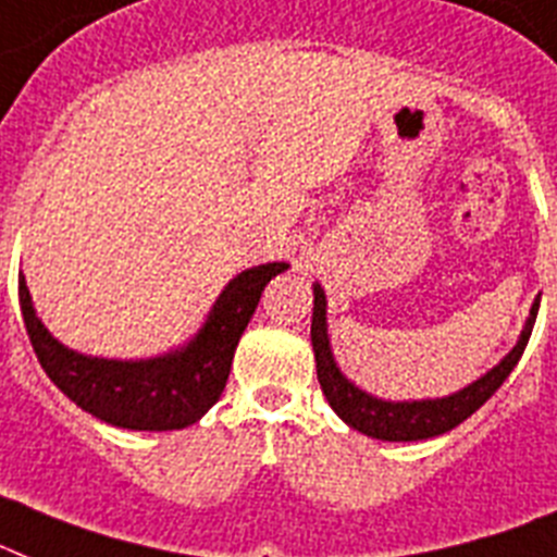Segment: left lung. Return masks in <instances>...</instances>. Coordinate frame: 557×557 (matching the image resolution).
<instances>
[{"label": "left lung", "instance_id": "8db88e82", "mask_svg": "<svg viewBox=\"0 0 557 557\" xmlns=\"http://www.w3.org/2000/svg\"><path fill=\"white\" fill-rule=\"evenodd\" d=\"M539 306L541 297H535L524 329L518 334V343L512 345L507 357L498 366L490 368L487 373H481L475 382L456 391V394L436 396V399H382V396H373L359 385H354L336 366L329 336V300H325V292H322L320 283H314L311 345H314L317 380H320L322 394L334 408V413L348 428L359 430L366 436L382 438V442H419V438L442 436V433L465 422L467 416H473L504 385V380L518 366V359H521L527 343H530Z\"/></svg>", "mask_w": 557, "mask_h": 557}]
</instances>
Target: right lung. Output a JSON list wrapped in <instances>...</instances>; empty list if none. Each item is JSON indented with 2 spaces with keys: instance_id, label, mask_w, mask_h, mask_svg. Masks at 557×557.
<instances>
[{
  "instance_id": "right-lung-1",
  "label": "right lung",
  "mask_w": 557,
  "mask_h": 557,
  "mask_svg": "<svg viewBox=\"0 0 557 557\" xmlns=\"http://www.w3.org/2000/svg\"><path fill=\"white\" fill-rule=\"evenodd\" d=\"M286 269L288 263H263L240 271L218 294L189 343L147 359L92 357L59 343L33 308L25 274H18V306L41 368L78 408L115 428L181 430L221 399L235 348L260 294Z\"/></svg>"
}]
</instances>
